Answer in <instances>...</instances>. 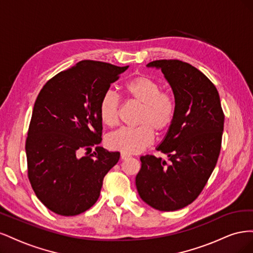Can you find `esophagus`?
I'll use <instances>...</instances> for the list:
<instances>
[{"label": "esophagus", "mask_w": 253, "mask_h": 253, "mask_svg": "<svg viewBox=\"0 0 253 253\" xmlns=\"http://www.w3.org/2000/svg\"><path fill=\"white\" fill-rule=\"evenodd\" d=\"M120 157H121V159H122V160H126V159H128L129 157H131V155L127 154V153L122 152V153H121V155H120Z\"/></svg>", "instance_id": "34e87169"}]
</instances>
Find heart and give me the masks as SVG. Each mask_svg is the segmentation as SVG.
I'll return each mask as SVG.
<instances>
[{
  "instance_id": "obj_1",
  "label": "heart",
  "mask_w": 253,
  "mask_h": 253,
  "mask_svg": "<svg viewBox=\"0 0 253 253\" xmlns=\"http://www.w3.org/2000/svg\"><path fill=\"white\" fill-rule=\"evenodd\" d=\"M129 100L140 104L136 122L139 126L121 127L106 138L108 145L128 154L139 153L154 140V129L163 133L169 128L176 117V100L169 91L160 90L159 84L148 76L137 75L124 85ZM120 98L113 90H106L98 105L99 117L105 126H116L119 121Z\"/></svg>"
}]
</instances>
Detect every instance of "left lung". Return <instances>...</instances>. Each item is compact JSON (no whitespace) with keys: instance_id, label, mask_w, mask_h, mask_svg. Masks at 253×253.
I'll use <instances>...</instances> for the list:
<instances>
[{"instance_id":"1","label":"left lung","mask_w":253,"mask_h":253,"mask_svg":"<svg viewBox=\"0 0 253 253\" xmlns=\"http://www.w3.org/2000/svg\"><path fill=\"white\" fill-rule=\"evenodd\" d=\"M176 100V117L157 148L169 157H140L136 188L143 202L160 211H175L193 203L216 166L225 115L214 84L196 67L179 60H155Z\"/></svg>"}]
</instances>
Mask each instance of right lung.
I'll use <instances>...</instances> for the list:
<instances>
[{
	"instance_id": "right-lung-1",
	"label": "right lung",
	"mask_w": 253,
	"mask_h": 253,
	"mask_svg": "<svg viewBox=\"0 0 253 253\" xmlns=\"http://www.w3.org/2000/svg\"><path fill=\"white\" fill-rule=\"evenodd\" d=\"M127 67L83 60L53 76L37 97L25 144L27 175L37 197L59 215L88 210L118 163L119 152L90 149L102 140L99 101ZM82 149L87 155L80 158Z\"/></svg>"
}]
</instances>
